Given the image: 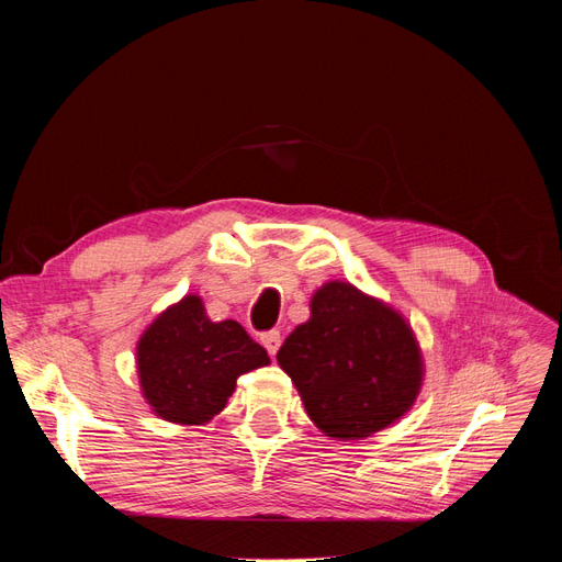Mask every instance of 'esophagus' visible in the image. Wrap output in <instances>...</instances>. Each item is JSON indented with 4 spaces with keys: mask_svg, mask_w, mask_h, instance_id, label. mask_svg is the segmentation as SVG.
Returning a JSON list of instances; mask_svg holds the SVG:
<instances>
[{
    "mask_svg": "<svg viewBox=\"0 0 562 562\" xmlns=\"http://www.w3.org/2000/svg\"><path fill=\"white\" fill-rule=\"evenodd\" d=\"M260 342L265 345V349L269 351V356H274V353L279 351V347H281V333H279V330H269V333H265V335L260 337Z\"/></svg>",
    "mask_w": 562,
    "mask_h": 562,
    "instance_id": "1",
    "label": "esophagus"
}]
</instances>
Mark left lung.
Listing matches in <instances>:
<instances>
[{
	"label": "left lung",
	"instance_id": "1",
	"mask_svg": "<svg viewBox=\"0 0 562 562\" xmlns=\"http://www.w3.org/2000/svg\"><path fill=\"white\" fill-rule=\"evenodd\" d=\"M279 366L310 419L337 440H363L415 405L424 359L411 323L349 281L312 295L310 321L285 337Z\"/></svg>",
	"mask_w": 562,
	"mask_h": 562
}]
</instances>
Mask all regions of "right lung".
Segmentation results:
<instances>
[{
  "label": "right lung",
  "mask_w": 562,
  "mask_h": 562,
  "mask_svg": "<svg viewBox=\"0 0 562 562\" xmlns=\"http://www.w3.org/2000/svg\"><path fill=\"white\" fill-rule=\"evenodd\" d=\"M269 363L239 321H211L184 295L149 323L135 347L140 391L157 417L199 427L223 413L244 372Z\"/></svg>",
  "instance_id": "obj_1"
}]
</instances>
